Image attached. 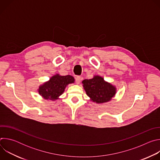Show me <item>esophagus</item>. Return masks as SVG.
<instances>
[{"mask_svg":"<svg viewBox=\"0 0 160 160\" xmlns=\"http://www.w3.org/2000/svg\"><path fill=\"white\" fill-rule=\"evenodd\" d=\"M75 82H76V83H77V84H79L80 83V82H81V77H77L76 78H75Z\"/></svg>","mask_w":160,"mask_h":160,"instance_id":"esophagus-1","label":"esophagus"}]
</instances>
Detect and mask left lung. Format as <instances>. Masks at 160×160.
Returning <instances> with one entry per match:
<instances>
[{
  "instance_id": "8db88e82",
  "label": "left lung",
  "mask_w": 160,
  "mask_h": 160,
  "mask_svg": "<svg viewBox=\"0 0 160 160\" xmlns=\"http://www.w3.org/2000/svg\"><path fill=\"white\" fill-rule=\"evenodd\" d=\"M82 83L90 100L97 104L110 101L117 93L116 87L99 75H94L91 79H85Z\"/></svg>"
}]
</instances>
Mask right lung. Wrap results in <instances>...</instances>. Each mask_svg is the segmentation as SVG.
Returning a JSON list of instances; mask_svg holds the SVG:
<instances>
[{
    "mask_svg": "<svg viewBox=\"0 0 160 160\" xmlns=\"http://www.w3.org/2000/svg\"><path fill=\"white\" fill-rule=\"evenodd\" d=\"M75 82V78L71 75L61 76L56 74L52 76L49 81L39 86L38 94L45 99L55 101L64 92L68 84Z\"/></svg>",
    "mask_w": 160,
    "mask_h": 160,
    "instance_id": "1",
    "label": "right lung"
}]
</instances>
